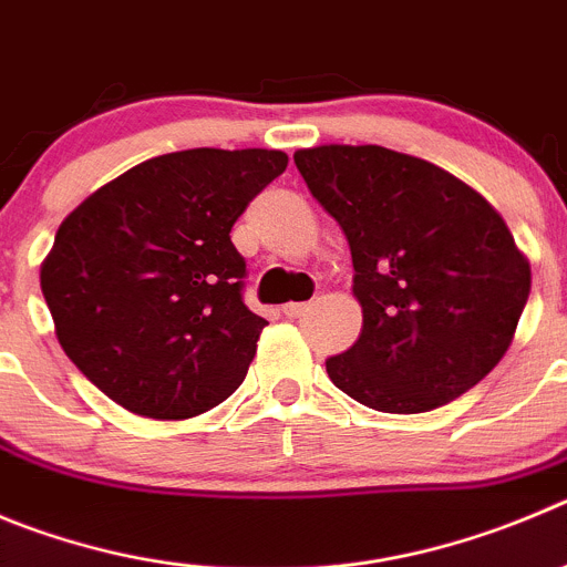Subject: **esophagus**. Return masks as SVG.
Masks as SVG:
<instances>
[{
  "label": "esophagus",
  "instance_id": "obj_1",
  "mask_svg": "<svg viewBox=\"0 0 567 567\" xmlns=\"http://www.w3.org/2000/svg\"><path fill=\"white\" fill-rule=\"evenodd\" d=\"M310 308H313L310 301H288L282 308V313L288 316V319H299V316H308Z\"/></svg>",
  "mask_w": 567,
  "mask_h": 567
}]
</instances>
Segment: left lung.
Listing matches in <instances>:
<instances>
[{
  "label": "left lung",
  "instance_id": "8db88e82",
  "mask_svg": "<svg viewBox=\"0 0 567 567\" xmlns=\"http://www.w3.org/2000/svg\"><path fill=\"white\" fill-rule=\"evenodd\" d=\"M293 162L347 235L363 308L358 341L327 358L332 383L374 411L422 414L498 367L532 268L486 198L380 145H319Z\"/></svg>",
  "mask_w": 567,
  "mask_h": 567
}]
</instances>
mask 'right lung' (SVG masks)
<instances>
[{
  "label": "right lung",
  "instance_id": "add662e5",
  "mask_svg": "<svg viewBox=\"0 0 567 567\" xmlns=\"http://www.w3.org/2000/svg\"><path fill=\"white\" fill-rule=\"evenodd\" d=\"M285 167L262 147L164 153L69 212L41 293L63 352L105 396L189 420L243 383L268 321L243 305L246 259L229 231Z\"/></svg>",
  "mask_w": 567,
  "mask_h": 567
}]
</instances>
